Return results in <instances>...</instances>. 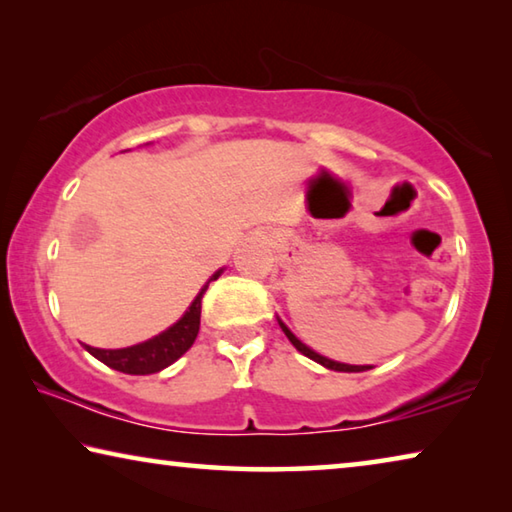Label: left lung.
<instances>
[{"label":"left lung","instance_id":"8db88e82","mask_svg":"<svg viewBox=\"0 0 512 512\" xmlns=\"http://www.w3.org/2000/svg\"><path fill=\"white\" fill-rule=\"evenodd\" d=\"M280 325H282V332L289 336V341H291L293 345H296V348H298L302 354H305V357L314 359L316 363H320V366H325V368H329V370H339V372H363V370H370V366H350V363H339V361H332V359H327V357H320L318 352L309 350L305 343L298 341L296 334H293L287 325H284V323H280Z\"/></svg>","mask_w":512,"mask_h":512}]
</instances>
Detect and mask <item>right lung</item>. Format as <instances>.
Returning <instances> with one entry per match:
<instances>
[{
  "mask_svg": "<svg viewBox=\"0 0 512 512\" xmlns=\"http://www.w3.org/2000/svg\"><path fill=\"white\" fill-rule=\"evenodd\" d=\"M219 275L221 271H216L212 277L216 280ZM207 284L198 291V296L194 298L192 305H189L183 318H180L178 323H173L169 329H164L162 334L153 336V339L121 350H99L90 348V345H85V350H88L94 359L106 363L108 368L126 372V375H153V372L164 370L171 366L173 361L183 357V354L194 345L198 327H201V302Z\"/></svg>",
  "mask_w": 512,
  "mask_h": 512,
  "instance_id": "right-lung-1",
  "label": "right lung"
}]
</instances>
